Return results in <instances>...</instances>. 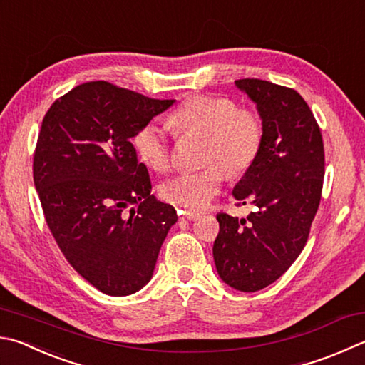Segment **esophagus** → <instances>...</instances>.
Here are the masks:
<instances>
[{"label": "esophagus", "instance_id": "esophagus-1", "mask_svg": "<svg viewBox=\"0 0 365 365\" xmlns=\"http://www.w3.org/2000/svg\"><path fill=\"white\" fill-rule=\"evenodd\" d=\"M200 218V214L197 212H190V210H185V212H180V220H197Z\"/></svg>", "mask_w": 365, "mask_h": 365}]
</instances>
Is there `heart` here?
I'll use <instances>...</instances> for the list:
<instances>
[{
  "mask_svg": "<svg viewBox=\"0 0 365 365\" xmlns=\"http://www.w3.org/2000/svg\"><path fill=\"white\" fill-rule=\"evenodd\" d=\"M177 134L205 137L204 160L214 163L196 172H182L163 183L161 196L168 202L190 210H202L220 193L225 170L231 175L246 172L262 148L263 129L252 111L237 108L235 101L217 96H195L185 101L169 118ZM137 156L153 170H165L170 163L168 132L147 123L132 138ZM222 165L220 166V164Z\"/></svg>",
  "mask_w": 365,
  "mask_h": 365,
  "instance_id": "b5f03b06",
  "label": "heart"
}]
</instances>
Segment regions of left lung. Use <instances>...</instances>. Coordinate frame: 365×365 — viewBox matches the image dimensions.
I'll return each instance as SVG.
<instances>
[{"label":"left lung","instance_id":"obj_1","mask_svg":"<svg viewBox=\"0 0 365 365\" xmlns=\"http://www.w3.org/2000/svg\"><path fill=\"white\" fill-rule=\"evenodd\" d=\"M236 88L262 119L260 153L233 190L235 200L254 205V212L247 218L218 214L212 252L227 286L257 292L279 279L307 244L321 201L324 143L297 91L249 78Z\"/></svg>","mask_w":365,"mask_h":365}]
</instances>
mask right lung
<instances>
[{
  "label": "right lung",
  "instance_id": "right-lung-1",
  "mask_svg": "<svg viewBox=\"0 0 365 365\" xmlns=\"http://www.w3.org/2000/svg\"><path fill=\"white\" fill-rule=\"evenodd\" d=\"M174 102L91 81L57 98L43 119L33 180L46 222L71 267L107 295L147 286L177 222L175 209L151 195L130 143Z\"/></svg>",
  "mask_w": 365,
  "mask_h": 365
}]
</instances>
